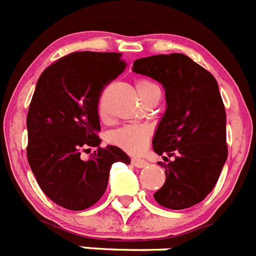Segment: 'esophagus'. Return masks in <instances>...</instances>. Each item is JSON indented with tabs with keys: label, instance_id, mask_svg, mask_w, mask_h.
Wrapping results in <instances>:
<instances>
[{
	"label": "esophagus",
	"instance_id": "34e87169",
	"mask_svg": "<svg viewBox=\"0 0 256 256\" xmlns=\"http://www.w3.org/2000/svg\"><path fill=\"white\" fill-rule=\"evenodd\" d=\"M132 164L134 165V166H136V168H144V166H147V165H148V162L146 160H142V158H132Z\"/></svg>",
	"mask_w": 256,
	"mask_h": 256
}]
</instances>
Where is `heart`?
I'll use <instances>...</instances> for the list:
<instances>
[{
    "label": "heart",
    "mask_w": 256,
    "mask_h": 256,
    "mask_svg": "<svg viewBox=\"0 0 256 256\" xmlns=\"http://www.w3.org/2000/svg\"><path fill=\"white\" fill-rule=\"evenodd\" d=\"M151 86H154V83L144 80V79H140L135 83V88H136L139 96L143 95V92ZM100 116L102 117V112H100ZM150 136H151V130L147 126L124 124L109 134V140L117 147L122 148L124 151L130 152V154H139L146 147Z\"/></svg>",
    "instance_id": "heart-1"
}]
</instances>
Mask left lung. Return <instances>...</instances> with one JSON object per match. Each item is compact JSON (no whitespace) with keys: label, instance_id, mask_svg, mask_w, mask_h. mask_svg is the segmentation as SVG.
I'll list each match as a JSON object with an SVG mask.
<instances>
[{"label":"left lung","instance_id":"left-lung-1","mask_svg":"<svg viewBox=\"0 0 256 256\" xmlns=\"http://www.w3.org/2000/svg\"><path fill=\"white\" fill-rule=\"evenodd\" d=\"M132 72L160 82L166 110L154 134V151L174 160L154 194L158 204L184 210L200 203L218 182L228 158L226 114L211 72L181 53L139 58Z\"/></svg>","mask_w":256,"mask_h":256}]
</instances>
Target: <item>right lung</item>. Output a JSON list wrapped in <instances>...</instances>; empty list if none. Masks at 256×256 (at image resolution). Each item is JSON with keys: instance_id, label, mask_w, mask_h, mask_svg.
<instances>
[{"instance_id": "1", "label": "right lung", "mask_w": 256, "mask_h": 256, "mask_svg": "<svg viewBox=\"0 0 256 256\" xmlns=\"http://www.w3.org/2000/svg\"><path fill=\"white\" fill-rule=\"evenodd\" d=\"M124 68L121 53L74 52L38 78L27 114V158L42 192L66 210L95 204L106 190L112 165L130 162L121 148L98 147V100ZM88 146H98V154L83 160L80 154Z\"/></svg>"}]
</instances>
